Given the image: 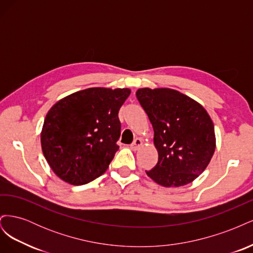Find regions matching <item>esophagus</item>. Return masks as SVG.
<instances>
[{"instance_id": "34e87169", "label": "esophagus", "mask_w": 253, "mask_h": 253, "mask_svg": "<svg viewBox=\"0 0 253 253\" xmlns=\"http://www.w3.org/2000/svg\"><path fill=\"white\" fill-rule=\"evenodd\" d=\"M141 145H142L141 139L140 138H136V139H134V141L132 142L131 145H129V147H131V149L133 151H137V150H139L141 148Z\"/></svg>"}]
</instances>
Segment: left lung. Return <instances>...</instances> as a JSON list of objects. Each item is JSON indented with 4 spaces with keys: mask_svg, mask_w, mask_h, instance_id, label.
I'll use <instances>...</instances> for the list:
<instances>
[{
    "mask_svg": "<svg viewBox=\"0 0 253 253\" xmlns=\"http://www.w3.org/2000/svg\"><path fill=\"white\" fill-rule=\"evenodd\" d=\"M136 97L153 126L158 152V162L147 175L167 188L192 182L215 151L209 114L192 98L171 88H139Z\"/></svg>",
    "mask_w": 253,
    "mask_h": 253,
    "instance_id": "8db88e82",
    "label": "left lung"
}]
</instances>
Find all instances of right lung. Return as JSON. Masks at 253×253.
<instances>
[{
    "instance_id": "right-lung-1",
    "label": "right lung",
    "mask_w": 253,
    "mask_h": 253,
    "mask_svg": "<svg viewBox=\"0 0 253 253\" xmlns=\"http://www.w3.org/2000/svg\"><path fill=\"white\" fill-rule=\"evenodd\" d=\"M128 88L90 87L53 104L45 117L41 145L59 178L74 186L101 176L119 149L118 112Z\"/></svg>"
}]
</instances>
